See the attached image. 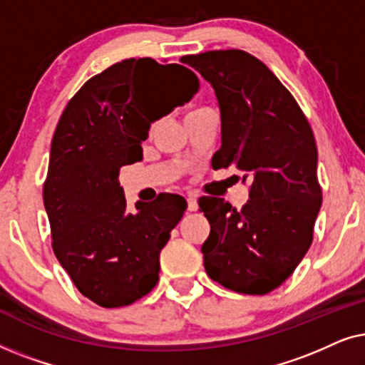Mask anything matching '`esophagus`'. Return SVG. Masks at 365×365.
Returning <instances> with one entry per match:
<instances>
[{
  "label": "esophagus",
  "instance_id": "34e87169",
  "mask_svg": "<svg viewBox=\"0 0 365 365\" xmlns=\"http://www.w3.org/2000/svg\"><path fill=\"white\" fill-rule=\"evenodd\" d=\"M197 209H199L197 199L194 197V196H189V197H187V211L194 212V211H197Z\"/></svg>",
  "mask_w": 365,
  "mask_h": 365
}]
</instances>
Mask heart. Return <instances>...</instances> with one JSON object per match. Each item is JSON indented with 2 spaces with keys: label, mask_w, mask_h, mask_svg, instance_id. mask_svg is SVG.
Wrapping results in <instances>:
<instances>
[{
  "label": "heart",
  "mask_w": 365,
  "mask_h": 365,
  "mask_svg": "<svg viewBox=\"0 0 365 365\" xmlns=\"http://www.w3.org/2000/svg\"><path fill=\"white\" fill-rule=\"evenodd\" d=\"M206 109H207V108H192V109H189V111L186 113V119L192 118V116H196V114L202 113V111H206Z\"/></svg>",
  "instance_id": "b5f03b06"
}]
</instances>
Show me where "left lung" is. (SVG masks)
<instances>
[{
    "mask_svg": "<svg viewBox=\"0 0 365 365\" xmlns=\"http://www.w3.org/2000/svg\"><path fill=\"white\" fill-rule=\"evenodd\" d=\"M211 83L221 109V149L212 168H234L251 182L242 209L204 196L211 224L204 241L207 276L241 294L281 286L312 244L322 204L317 146L307 118L271 69L241 49L182 56Z\"/></svg>",
    "mask_w": 365,
    "mask_h": 365,
    "instance_id": "8db88e82",
    "label": "left lung"
}]
</instances>
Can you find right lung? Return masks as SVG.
Returning <instances> with one entry per match:
<instances>
[{"mask_svg":"<svg viewBox=\"0 0 365 365\" xmlns=\"http://www.w3.org/2000/svg\"><path fill=\"white\" fill-rule=\"evenodd\" d=\"M159 67L175 69L173 93L158 79ZM197 89V76L181 64L124 59L88 79L59 118L43 186L53 251L78 291L98 306H129L158 284L159 252L186 201L163 192L128 211L119 169L141 161L151 123Z\"/></svg>","mask_w":365,"mask_h":365,"instance_id":"add662e5","label":"right lung"}]
</instances>
